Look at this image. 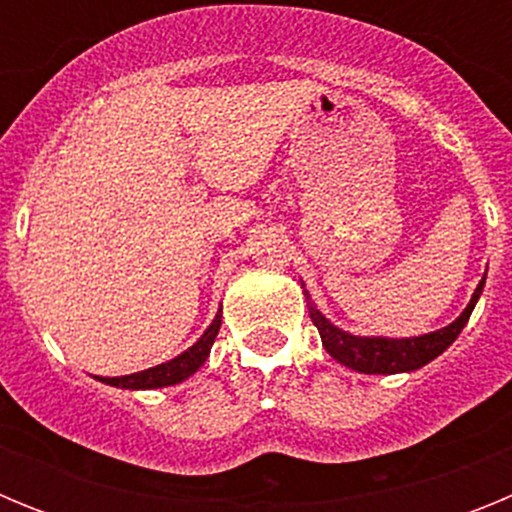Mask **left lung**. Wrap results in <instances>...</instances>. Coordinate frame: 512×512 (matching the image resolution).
<instances>
[{
	"label": "left lung",
	"instance_id": "left-lung-1",
	"mask_svg": "<svg viewBox=\"0 0 512 512\" xmlns=\"http://www.w3.org/2000/svg\"><path fill=\"white\" fill-rule=\"evenodd\" d=\"M485 279L477 284L472 300L464 307L459 318L454 323H449L446 328L433 330V333H425V336H413V338H384V336H354L348 330H341L338 325L330 323L323 312L315 307V302L310 300V292H305L307 310H310V318L318 328L320 338H323V346L338 364L354 369L361 374H400V372H415L420 366H425L428 361H433L436 356H441L451 343L459 338L461 328L467 325L469 315H472L474 305H477L482 289H485ZM305 287V284H302Z\"/></svg>",
	"mask_w": 512,
	"mask_h": 512
}]
</instances>
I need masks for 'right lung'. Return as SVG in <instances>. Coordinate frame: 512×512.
Listing matches in <instances>:
<instances>
[{
  "mask_svg": "<svg viewBox=\"0 0 512 512\" xmlns=\"http://www.w3.org/2000/svg\"><path fill=\"white\" fill-rule=\"evenodd\" d=\"M220 323H223V310H217L215 320H212L210 328L202 333L200 341L194 343V346H189L184 354L174 356L171 361L151 366V369H143V372L125 374V377H94V379L110 384V387H122V390H158V387H171V384L184 382V379L192 377V374L207 361L212 343H215L217 330H220Z\"/></svg>",
  "mask_w": 512,
  "mask_h": 512,
  "instance_id": "1",
  "label": "right lung"
}]
</instances>
